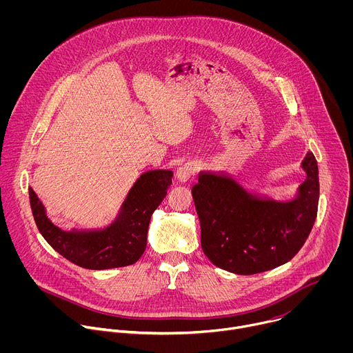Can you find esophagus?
Listing matches in <instances>:
<instances>
[{"label": "esophagus", "instance_id": "1", "mask_svg": "<svg viewBox=\"0 0 353 353\" xmlns=\"http://www.w3.org/2000/svg\"><path fill=\"white\" fill-rule=\"evenodd\" d=\"M196 172H198L196 163H194V162H187V163H184L183 166H180V168L176 170V179H177L180 183H185V181H188Z\"/></svg>", "mask_w": 353, "mask_h": 353}]
</instances>
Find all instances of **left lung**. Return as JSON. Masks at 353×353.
<instances>
[{"mask_svg": "<svg viewBox=\"0 0 353 353\" xmlns=\"http://www.w3.org/2000/svg\"><path fill=\"white\" fill-rule=\"evenodd\" d=\"M306 173L288 203L263 198L233 177L201 173L191 188L201 223V245L211 263L239 275H253L290 261L317 218L320 183L314 155L301 162Z\"/></svg>", "mask_w": 353, "mask_h": 353, "instance_id": "left-lung-1", "label": "left lung"}]
</instances>
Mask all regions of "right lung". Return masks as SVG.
<instances>
[{"instance_id":"right-lung-1","label":"right lung","mask_w":353,"mask_h":353,"mask_svg":"<svg viewBox=\"0 0 353 353\" xmlns=\"http://www.w3.org/2000/svg\"><path fill=\"white\" fill-rule=\"evenodd\" d=\"M172 177V170H149L141 174L116 219L105 228L63 230L50 221L32 187L30 208L40 234L68 261L88 270L127 267L143 254L150 216L166 196Z\"/></svg>"}]
</instances>
